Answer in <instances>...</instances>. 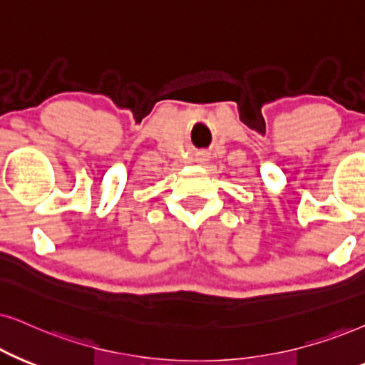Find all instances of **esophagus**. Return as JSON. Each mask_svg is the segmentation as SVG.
Instances as JSON below:
<instances>
[{
	"label": "esophagus",
	"mask_w": 365,
	"mask_h": 365,
	"mask_svg": "<svg viewBox=\"0 0 365 365\" xmlns=\"http://www.w3.org/2000/svg\"><path fill=\"white\" fill-rule=\"evenodd\" d=\"M197 156H198V160H200V161L209 160V153H207V151H198Z\"/></svg>",
	"instance_id": "obj_1"
}]
</instances>
